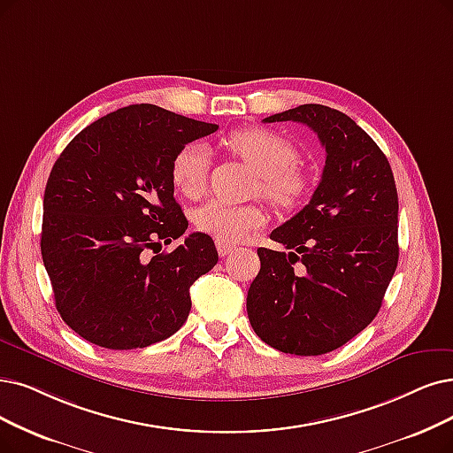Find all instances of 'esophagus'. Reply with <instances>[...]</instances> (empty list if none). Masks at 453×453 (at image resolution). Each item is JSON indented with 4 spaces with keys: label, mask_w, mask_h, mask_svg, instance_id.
<instances>
[{
    "label": "esophagus",
    "mask_w": 453,
    "mask_h": 453,
    "mask_svg": "<svg viewBox=\"0 0 453 453\" xmlns=\"http://www.w3.org/2000/svg\"><path fill=\"white\" fill-rule=\"evenodd\" d=\"M217 245V252H219V257H228V255H232V250H234V247L232 245H228V243H223V242H217L215 243Z\"/></svg>",
    "instance_id": "1"
}]
</instances>
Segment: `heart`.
Here are the masks:
<instances>
[{
	"mask_svg": "<svg viewBox=\"0 0 453 453\" xmlns=\"http://www.w3.org/2000/svg\"><path fill=\"white\" fill-rule=\"evenodd\" d=\"M226 149L240 156L252 171L258 173V191L282 208L301 204L309 180L296 167L299 150L282 135L249 128L232 132L225 139ZM210 152L203 144H186L173 157L171 180L174 188L188 198H198L206 191L210 174ZM267 223V211L258 204L234 206L221 201H210L195 213L196 228L223 243L245 240L250 232Z\"/></svg>",
	"mask_w": 453,
	"mask_h": 453,
	"instance_id": "obj_1",
	"label": "heart"
}]
</instances>
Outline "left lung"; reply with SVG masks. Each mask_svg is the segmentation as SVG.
Wrapping results in <instances>:
<instances>
[{"mask_svg": "<svg viewBox=\"0 0 453 453\" xmlns=\"http://www.w3.org/2000/svg\"><path fill=\"white\" fill-rule=\"evenodd\" d=\"M286 120L318 134L325 167L311 203L271 232L289 250L258 249L247 314L267 346L311 357L342 348L381 309L400 257L397 191L387 156L348 115L304 104L264 119Z\"/></svg>", "mask_w": 453, "mask_h": 453, "instance_id": "obj_1", "label": "left lung"}]
</instances>
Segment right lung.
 <instances>
[{
	"label": "right lung",
	"instance_id": "obj_1",
	"mask_svg": "<svg viewBox=\"0 0 453 453\" xmlns=\"http://www.w3.org/2000/svg\"><path fill=\"white\" fill-rule=\"evenodd\" d=\"M217 128L137 104L88 124L58 157L44 191L41 250L58 312L81 338L137 349L186 323L191 284L219 260L213 240L193 232L171 252L155 247L188 230L173 157Z\"/></svg>",
	"mask_w": 453,
	"mask_h": 453
}]
</instances>
